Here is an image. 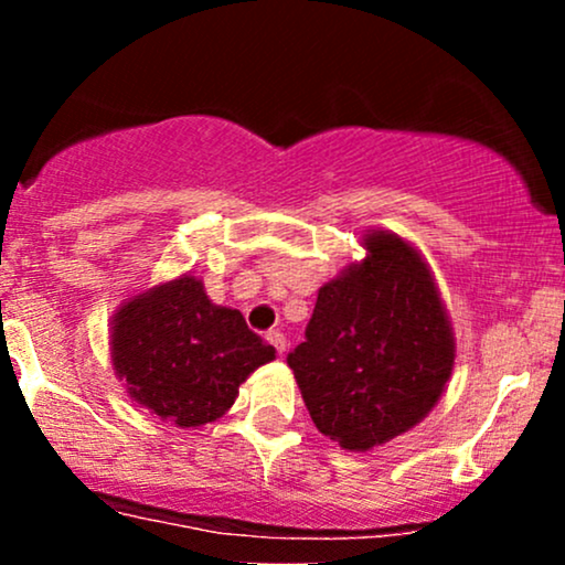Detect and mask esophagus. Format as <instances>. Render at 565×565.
<instances>
[{"mask_svg":"<svg viewBox=\"0 0 565 565\" xmlns=\"http://www.w3.org/2000/svg\"><path fill=\"white\" fill-rule=\"evenodd\" d=\"M268 342L278 350V355L287 353V337H284V332H278V329H274V332H268Z\"/></svg>","mask_w":565,"mask_h":565,"instance_id":"obj_1","label":"esophagus"}]
</instances>
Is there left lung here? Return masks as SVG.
<instances>
[{
	"label": "left lung",
	"mask_w": 565,
	"mask_h": 565,
	"mask_svg": "<svg viewBox=\"0 0 565 565\" xmlns=\"http://www.w3.org/2000/svg\"><path fill=\"white\" fill-rule=\"evenodd\" d=\"M366 257L319 289L287 355L310 419L348 451L423 423L454 369V332L425 257L398 233H364Z\"/></svg>",
	"instance_id": "obj_1"
}]
</instances>
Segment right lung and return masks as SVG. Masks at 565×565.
Returning a JSON list of instances; mask_svg holds the SVG:
<instances>
[{"mask_svg":"<svg viewBox=\"0 0 565 565\" xmlns=\"http://www.w3.org/2000/svg\"><path fill=\"white\" fill-rule=\"evenodd\" d=\"M274 359L276 348L191 274L129 297L111 321V364L129 398L183 430L223 417L238 385Z\"/></svg>","mask_w":565,"mask_h":565,"instance_id":"add662e5","label":"right lung"}]
</instances>
